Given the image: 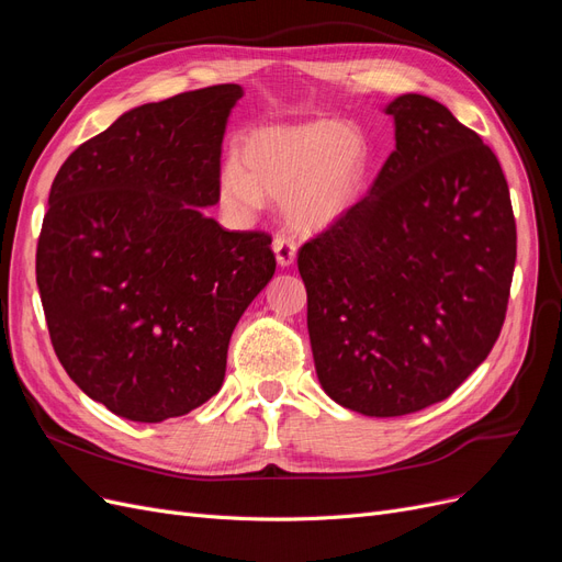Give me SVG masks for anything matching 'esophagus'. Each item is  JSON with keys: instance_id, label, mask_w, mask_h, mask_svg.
Segmentation results:
<instances>
[{"instance_id": "esophagus-1", "label": "esophagus", "mask_w": 562, "mask_h": 562, "mask_svg": "<svg viewBox=\"0 0 562 562\" xmlns=\"http://www.w3.org/2000/svg\"><path fill=\"white\" fill-rule=\"evenodd\" d=\"M272 246H274V254H277V262H279L281 267L293 265V260H295V256H297V244H295L293 239L285 237V235H277Z\"/></svg>"}]
</instances>
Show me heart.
Listing matches in <instances>:
<instances>
[{"instance_id":"heart-1","label":"heart","mask_w":562,"mask_h":562,"mask_svg":"<svg viewBox=\"0 0 562 562\" xmlns=\"http://www.w3.org/2000/svg\"><path fill=\"white\" fill-rule=\"evenodd\" d=\"M239 158L221 167L218 195L227 211L250 216L274 198L297 229L318 232L360 200L372 146L360 127L325 119L250 132Z\"/></svg>"}]
</instances>
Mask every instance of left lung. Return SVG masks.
I'll return each instance as SVG.
<instances>
[{"mask_svg": "<svg viewBox=\"0 0 562 562\" xmlns=\"http://www.w3.org/2000/svg\"><path fill=\"white\" fill-rule=\"evenodd\" d=\"M395 150L367 198L297 254L323 391L389 418L447 400L495 346L516 262L491 146L425 94H400Z\"/></svg>", "mask_w": 562, "mask_h": 562, "instance_id": "left-lung-1", "label": "left lung"}]
</instances>
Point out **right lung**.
Returning <instances> with one entry per match:
<instances>
[{"label": "right lung", "mask_w": 562, "mask_h": 562, "mask_svg": "<svg viewBox=\"0 0 562 562\" xmlns=\"http://www.w3.org/2000/svg\"><path fill=\"white\" fill-rule=\"evenodd\" d=\"M235 83L123 113L50 186L36 285L57 360L109 412L139 423L214 397L246 306L274 277L267 232L202 214L221 200Z\"/></svg>", "instance_id": "obj_1"}]
</instances>
